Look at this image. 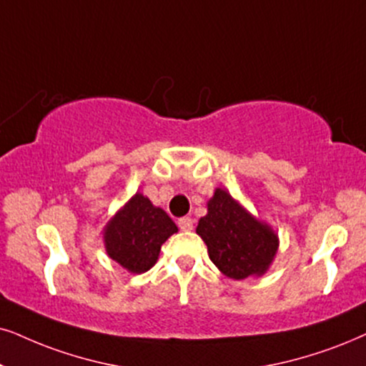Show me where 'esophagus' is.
Instances as JSON below:
<instances>
[{"label":"esophagus","instance_id":"1","mask_svg":"<svg viewBox=\"0 0 366 366\" xmlns=\"http://www.w3.org/2000/svg\"><path fill=\"white\" fill-rule=\"evenodd\" d=\"M177 224H179V228L182 229V231H191V229L194 228V221H192V217H189V216L180 217V219L177 221Z\"/></svg>","mask_w":366,"mask_h":366}]
</instances>
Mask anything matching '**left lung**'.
<instances>
[{
    "label": "left lung",
    "instance_id": "1",
    "mask_svg": "<svg viewBox=\"0 0 366 366\" xmlns=\"http://www.w3.org/2000/svg\"><path fill=\"white\" fill-rule=\"evenodd\" d=\"M196 233L206 243L217 270L233 280L265 275L280 244L270 224L221 187L207 201V214L199 219Z\"/></svg>",
    "mask_w": 366,
    "mask_h": 366
}]
</instances>
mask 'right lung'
I'll return each mask as SVG.
<instances>
[{"instance_id":"right-lung-1","label":"right lung","mask_w":366,"mask_h":366,"mask_svg":"<svg viewBox=\"0 0 366 366\" xmlns=\"http://www.w3.org/2000/svg\"><path fill=\"white\" fill-rule=\"evenodd\" d=\"M177 231L167 212L137 192L106 223L103 243L111 260L129 274H143L155 265L162 244Z\"/></svg>"}]
</instances>
